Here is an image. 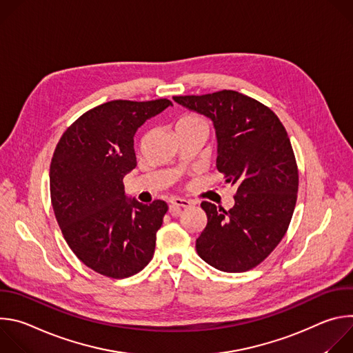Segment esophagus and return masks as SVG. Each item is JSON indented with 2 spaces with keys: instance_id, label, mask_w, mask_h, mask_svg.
Masks as SVG:
<instances>
[{
  "instance_id": "34e87169",
  "label": "esophagus",
  "mask_w": 353,
  "mask_h": 353,
  "mask_svg": "<svg viewBox=\"0 0 353 353\" xmlns=\"http://www.w3.org/2000/svg\"><path fill=\"white\" fill-rule=\"evenodd\" d=\"M191 205V201L184 199V198H172L170 203H169V212L173 216H179L181 210L188 208Z\"/></svg>"
}]
</instances>
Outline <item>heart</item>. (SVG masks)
Listing matches in <instances>:
<instances>
[{
	"instance_id": "b5f03b06",
	"label": "heart",
	"mask_w": 353,
	"mask_h": 353,
	"mask_svg": "<svg viewBox=\"0 0 353 353\" xmlns=\"http://www.w3.org/2000/svg\"><path fill=\"white\" fill-rule=\"evenodd\" d=\"M198 124H204L203 120L195 117V116H183L179 121H177V130L183 128V127H190V125H198Z\"/></svg>"
}]
</instances>
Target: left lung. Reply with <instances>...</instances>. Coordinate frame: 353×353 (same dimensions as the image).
Segmentation results:
<instances>
[{"mask_svg": "<svg viewBox=\"0 0 353 353\" xmlns=\"http://www.w3.org/2000/svg\"><path fill=\"white\" fill-rule=\"evenodd\" d=\"M173 100L212 121L216 168L236 187L229 211L201 204L208 223L195 241L196 253L223 272L254 268L285 236L296 205L299 174L286 130L272 110L234 90Z\"/></svg>", "mask_w": 353, "mask_h": 353, "instance_id": "8db88e82", "label": "left lung"}]
</instances>
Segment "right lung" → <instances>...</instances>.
<instances>
[{
	"label": "right lung",
	"mask_w": 353,
	"mask_h": 353,
	"mask_svg": "<svg viewBox=\"0 0 353 353\" xmlns=\"http://www.w3.org/2000/svg\"><path fill=\"white\" fill-rule=\"evenodd\" d=\"M173 106L168 99L112 100L82 114L61 137L50 165L56 219L74 254L109 278H128L152 260L168 204L143 205L125 195L123 179L137 166L134 137Z\"/></svg>",
	"instance_id": "add662e5"
}]
</instances>
